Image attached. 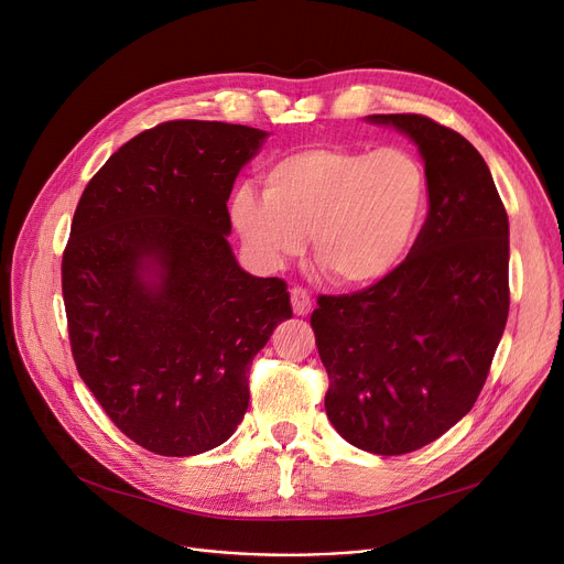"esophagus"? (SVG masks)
Here are the masks:
<instances>
[{"label": "esophagus", "instance_id": "obj_1", "mask_svg": "<svg viewBox=\"0 0 564 564\" xmlns=\"http://www.w3.org/2000/svg\"><path fill=\"white\" fill-rule=\"evenodd\" d=\"M290 302H292V311L294 315H308L313 311V300L306 288L302 285H294L290 290Z\"/></svg>", "mask_w": 564, "mask_h": 564}]
</instances>
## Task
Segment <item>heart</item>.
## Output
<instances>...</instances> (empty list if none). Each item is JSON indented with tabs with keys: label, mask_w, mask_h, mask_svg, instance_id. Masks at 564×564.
I'll use <instances>...</instances> for the list:
<instances>
[{
	"label": "heart",
	"mask_w": 564,
	"mask_h": 564,
	"mask_svg": "<svg viewBox=\"0 0 564 564\" xmlns=\"http://www.w3.org/2000/svg\"><path fill=\"white\" fill-rule=\"evenodd\" d=\"M262 181L264 192L240 185L230 198L251 251L276 267L311 237L319 270L345 288L391 276L430 205L427 169L406 148H302L267 166Z\"/></svg>",
	"instance_id": "1"
}]
</instances>
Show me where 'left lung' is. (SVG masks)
I'll use <instances>...</instances> for the list:
<instances>
[{"instance_id": "left-lung-1", "label": "left lung", "mask_w": 564, "mask_h": 564, "mask_svg": "<svg viewBox=\"0 0 564 564\" xmlns=\"http://www.w3.org/2000/svg\"><path fill=\"white\" fill-rule=\"evenodd\" d=\"M421 148L427 219L398 270L311 315L329 375L324 409L361 451L393 457L446 434L476 404L510 313L508 213L482 155L423 113H375Z\"/></svg>"}]
</instances>
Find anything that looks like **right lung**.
<instances>
[{"mask_svg":"<svg viewBox=\"0 0 564 564\" xmlns=\"http://www.w3.org/2000/svg\"><path fill=\"white\" fill-rule=\"evenodd\" d=\"M267 134L166 121L88 181L62 260L79 377L111 423L164 457L213 451L249 406V368L292 317L283 279L240 270L226 200Z\"/></svg>","mask_w":564,"mask_h":564,"instance_id":"1","label":"right lung"}]
</instances>
